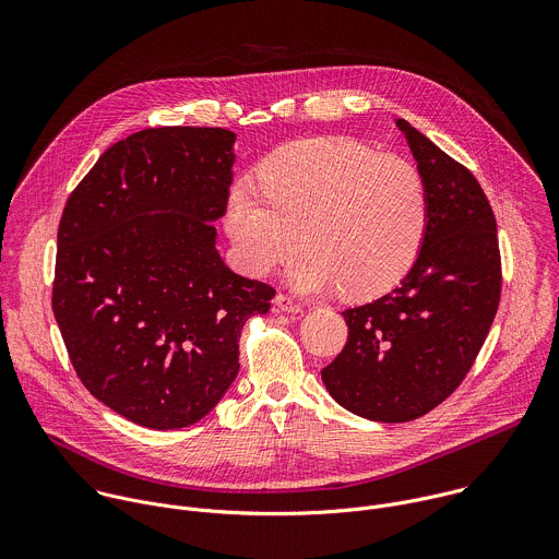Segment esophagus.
Returning <instances> with one entry per match:
<instances>
[{
	"label": "esophagus",
	"mask_w": 559,
	"mask_h": 559,
	"mask_svg": "<svg viewBox=\"0 0 559 559\" xmlns=\"http://www.w3.org/2000/svg\"><path fill=\"white\" fill-rule=\"evenodd\" d=\"M274 302H276V307H278L281 311H289V313H296V311L302 309V305H300L298 300H294L292 296H287V294H278V296L274 298Z\"/></svg>",
	"instance_id": "obj_1"
}]
</instances>
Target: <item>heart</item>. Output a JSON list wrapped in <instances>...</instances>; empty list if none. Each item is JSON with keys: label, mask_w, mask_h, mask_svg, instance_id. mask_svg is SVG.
<instances>
[{"label": "heart", "mask_w": 559, "mask_h": 559, "mask_svg": "<svg viewBox=\"0 0 559 559\" xmlns=\"http://www.w3.org/2000/svg\"><path fill=\"white\" fill-rule=\"evenodd\" d=\"M257 187L234 186L223 218L257 276L287 263L300 243L289 274L296 289L338 287L345 298L367 300L403 283L420 259L429 186L403 156L347 136L292 141L261 158Z\"/></svg>", "instance_id": "1"}]
</instances>
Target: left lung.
Wrapping results in <instances>:
<instances>
[{"label": "left lung", "instance_id": "8db88e82", "mask_svg": "<svg viewBox=\"0 0 559 559\" xmlns=\"http://www.w3.org/2000/svg\"><path fill=\"white\" fill-rule=\"evenodd\" d=\"M429 186L420 259L382 298L345 309L343 352L321 376L334 401L376 423H407L460 386L500 305L498 225L485 190L423 132L397 119Z\"/></svg>", "mask_w": 559, "mask_h": 559}]
</instances>
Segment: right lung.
<instances>
[{"instance_id": "obj_1", "label": "right lung", "mask_w": 559, "mask_h": 559, "mask_svg": "<svg viewBox=\"0 0 559 559\" xmlns=\"http://www.w3.org/2000/svg\"><path fill=\"white\" fill-rule=\"evenodd\" d=\"M223 128H147L110 145L70 192L52 311L84 386L147 429L214 409L238 373V338L276 289L234 274L212 221L225 214Z\"/></svg>"}]
</instances>
